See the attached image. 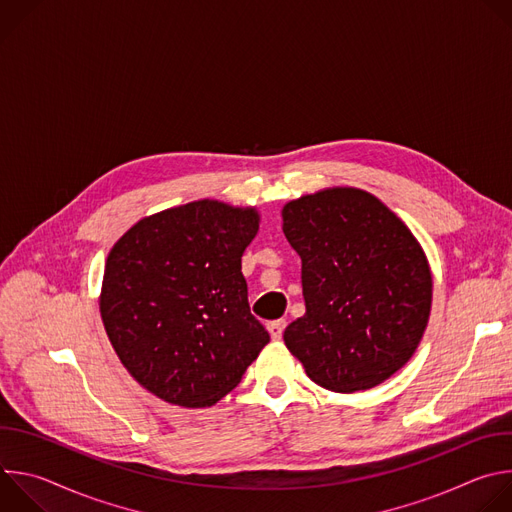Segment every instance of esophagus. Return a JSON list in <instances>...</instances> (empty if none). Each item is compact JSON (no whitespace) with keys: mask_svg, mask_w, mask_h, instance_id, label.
<instances>
[{"mask_svg":"<svg viewBox=\"0 0 512 512\" xmlns=\"http://www.w3.org/2000/svg\"><path fill=\"white\" fill-rule=\"evenodd\" d=\"M283 328H285V322L283 320H273L267 324V332L271 334L273 340H281V334H283Z\"/></svg>","mask_w":512,"mask_h":512,"instance_id":"34e87169","label":"esophagus"}]
</instances>
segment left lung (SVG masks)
Here are the masks:
<instances>
[{"label":"left lung","mask_w":512,"mask_h":512,"mask_svg":"<svg viewBox=\"0 0 512 512\" xmlns=\"http://www.w3.org/2000/svg\"><path fill=\"white\" fill-rule=\"evenodd\" d=\"M302 259L306 314L283 340L320 387L367 391L413 356L431 310L425 253L401 218L358 188H328L281 210Z\"/></svg>","instance_id":"left-lung-1"}]
</instances>
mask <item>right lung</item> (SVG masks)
Listing matches in <instances>:
<instances>
[{
    "instance_id": "right-lung-1",
    "label": "right lung",
    "mask_w": 512,
    "mask_h": 512,
    "mask_svg": "<svg viewBox=\"0 0 512 512\" xmlns=\"http://www.w3.org/2000/svg\"><path fill=\"white\" fill-rule=\"evenodd\" d=\"M259 212L196 200L145 216L109 251L101 318L129 375L180 407L231 393L269 342L241 257Z\"/></svg>"
}]
</instances>
